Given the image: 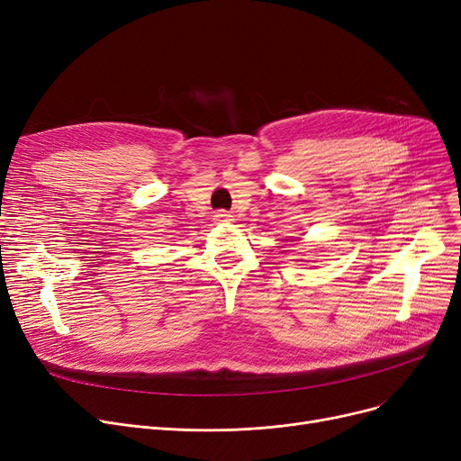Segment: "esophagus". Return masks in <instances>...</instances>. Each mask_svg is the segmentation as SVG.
Wrapping results in <instances>:
<instances>
[{
  "label": "esophagus",
  "instance_id": "esophagus-1",
  "mask_svg": "<svg viewBox=\"0 0 461 461\" xmlns=\"http://www.w3.org/2000/svg\"><path fill=\"white\" fill-rule=\"evenodd\" d=\"M214 221H216L218 224H226V222H231V221H233V214H230V212H226V211H218V212L214 214Z\"/></svg>",
  "mask_w": 461,
  "mask_h": 461
}]
</instances>
